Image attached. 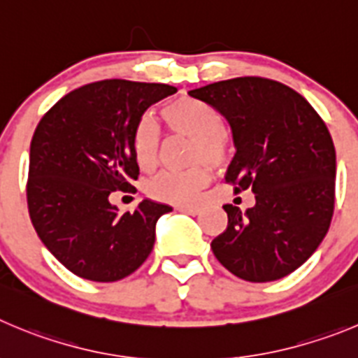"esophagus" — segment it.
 Wrapping results in <instances>:
<instances>
[{
  "label": "esophagus",
  "mask_w": 358,
  "mask_h": 358,
  "mask_svg": "<svg viewBox=\"0 0 358 358\" xmlns=\"http://www.w3.org/2000/svg\"><path fill=\"white\" fill-rule=\"evenodd\" d=\"M176 210L182 213H189V215H199V213H201V208H199V206H178Z\"/></svg>",
  "instance_id": "34e87169"
}]
</instances>
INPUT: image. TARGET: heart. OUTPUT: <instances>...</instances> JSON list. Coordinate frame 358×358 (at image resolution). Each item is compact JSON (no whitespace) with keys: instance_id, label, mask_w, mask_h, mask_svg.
<instances>
[{"instance_id":"b5f03b06","label":"heart","mask_w":358,"mask_h":358,"mask_svg":"<svg viewBox=\"0 0 358 358\" xmlns=\"http://www.w3.org/2000/svg\"><path fill=\"white\" fill-rule=\"evenodd\" d=\"M162 118L169 130L196 141V160H206L212 166L224 164L229 145L222 134V118L203 100L180 96L164 106ZM132 152L143 171H152L160 160V130L153 118L141 116L132 130ZM210 171L196 168L190 171H166L148 183V192L155 199L185 205L198 199L199 192L208 185Z\"/></svg>"}]
</instances>
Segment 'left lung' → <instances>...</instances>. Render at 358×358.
I'll list each match as a JSON object with an SVG mask.
<instances>
[{
  "label": "left lung",
  "mask_w": 358,
  "mask_h": 358,
  "mask_svg": "<svg viewBox=\"0 0 358 358\" xmlns=\"http://www.w3.org/2000/svg\"><path fill=\"white\" fill-rule=\"evenodd\" d=\"M228 120L235 157L226 182L252 189L256 205H233L212 240L220 265L250 282L288 275L329 231L336 194V148L325 122L300 93L263 78H236L190 90Z\"/></svg>",
  "instance_id": "obj_1"
}]
</instances>
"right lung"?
I'll use <instances>...</instances> for the list:
<instances>
[{
  "label": "right lung",
  "mask_w": 358,
  "mask_h": 358,
  "mask_svg": "<svg viewBox=\"0 0 358 358\" xmlns=\"http://www.w3.org/2000/svg\"><path fill=\"white\" fill-rule=\"evenodd\" d=\"M175 86L106 79L66 93L45 113L29 146L28 210L33 228L65 268L115 282L139 268L155 224L171 206L143 199L118 212L109 196L138 180L132 130Z\"/></svg>",
  "instance_id": "add662e5"
}]
</instances>
